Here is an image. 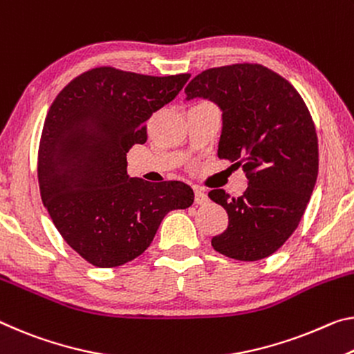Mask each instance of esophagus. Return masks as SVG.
Instances as JSON below:
<instances>
[{
  "instance_id": "obj_1",
  "label": "esophagus",
  "mask_w": 354,
  "mask_h": 354,
  "mask_svg": "<svg viewBox=\"0 0 354 354\" xmlns=\"http://www.w3.org/2000/svg\"><path fill=\"white\" fill-rule=\"evenodd\" d=\"M194 192H195V198H194L195 205H206L207 201H209V198H207V195L201 189L197 187V189L194 190Z\"/></svg>"
}]
</instances>
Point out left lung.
I'll use <instances>...</instances> for the list:
<instances>
[{"instance_id":"1","label":"left lung","mask_w":354,"mask_h":354,"mask_svg":"<svg viewBox=\"0 0 354 354\" xmlns=\"http://www.w3.org/2000/svg\"><path fill=\"white\" fill-rule=\"evenodd\" d=\"M184 93L221 106L217 156L243 165L249 181L241 197L207 194L228 214L212 248L241 261L272 255L298 228L317 183L318 138L306 102L277 72L252 63L206 69Z\"/></svg>"}]
</instances>
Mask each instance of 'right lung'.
Masks as SVG:
<instances>
[{
    "label": "right lung",
    "mask_w": 354,
    "mask_h": 354,
    "mask_svg": "<svg viewBox=\"0 0 354 354\" xmlns=\"http://www.w3.org/2000/svg\"><path fill=\"white\" fill-rule=\"evenodd\" d=\"M190 74L153 77L94 67L61 89L44 122L37 179L61 236L97 268L132 261L162 218L194 203L181 181L129 178L126 154L148 140L147 121L171 102Z\"/></svg>",
    "instance_id": "add662e5"
}]
</instances>
